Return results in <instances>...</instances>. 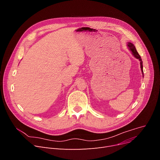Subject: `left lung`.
<instances>
[{
	"instance_id": "obj_1",
	"label": "left lung",
	"mask_w": 160,
	"mask_h": 160,
	"mask_svg": "<svg viewBox=\"0 0 160 160\" xmlns=\"http://www.w3.org/2000/svg\"><path fill=\"white\" fill-rule=\"evenodd\" d=\"M128 48L130 50V51L131 52V53H132V54L134 56V58H137L138 59H139V61H140V67H141V71H142V76H143V65H142V59H141V57H140V56L139 55V54L138 53V52H137V49H136V48H135V47H134V45L132 44V43H130V42H129V43H128Z\"/></svg>"
}]
</instances>
